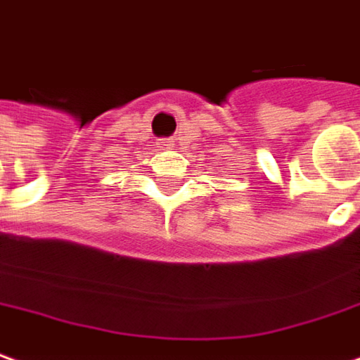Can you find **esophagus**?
I'll use <instances>...</instances> for the list:
<instances>
[{
	"label": "esophagus",
	"instance_id": "obj_1",
	"mask_svg": "<svg viewBox=\"0 0 360 360\" xmlns=\"http://www.w3.org/2000/svg\"><path fill=\"white\" fill-rule=\"evenodd\" d=\"M171 144H173V142H169V140H167V142H165L162 146H167V148H171Z\"/></svg>",
	"mask_w": 360,
	"mask_h": 360
}]
</instances>
